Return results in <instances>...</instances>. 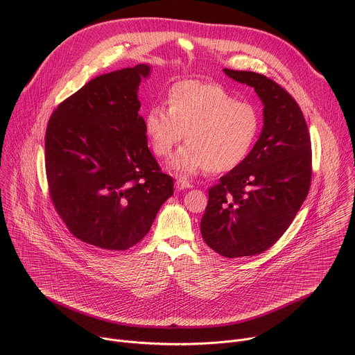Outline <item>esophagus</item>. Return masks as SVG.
<instances>
[{
	"label": "esophagus",
	"instance_id": "obj_1",
	"mask_svg": "<svg viewBox=\"0 0 355 355\" xmlns=\"http://www.w3.org/2000/svg\"><path fill=\"white\" fill-rule=\"evenodd\" d=\"M175 187L181 191V189H185V188H191L192 185H191V182H189L187 178L180 177V178H177V181H175Z\"/></svg>",
	"mask_w": 355,
	"mask_h": 355
}]
</instances>
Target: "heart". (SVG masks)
Segmentation results:
<instances>
[{"label":"heart","instance_id":"b5f03b06","mask_svg":"<svg viewBox=\"0 0 355 355\" xmlns=\"http://www.w3.org/2000/svg\"><path fill=\"white\" fill-rule=\"evenodd\" d=\"M167 105H151L144 130L159 157L167 159L184 139L188 141L171 162L174 170L195 174L226 173L240 166L254 146L260 129L259 110L239 101L222 84L182 80L167 91Z\"/></svg>","mask_w":355,"mask_h":355}]
</instances>
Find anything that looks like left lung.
I'll use <instances>...</instances> for the list:
<instances>
[{
    "instance_id": "8db88e82",
    "label": "left lung",
    "mask_w": 355,
    "mask_h": 355,
    "mask_svg": "<svg viewBox=\"0 0 355 355\" xmlns=\"http://www.w3.org/2000/svg\"><path fill=\"white\" fill-rule=\"evenodd\" d=\"M223 71L254 88L264 104L260 139L240 166L209 188L200 220L205 243L236 259L268 250L291 226L311 189L312 144L306 121L285 88L254 71Z\"/></svg>"
}]
</instances>
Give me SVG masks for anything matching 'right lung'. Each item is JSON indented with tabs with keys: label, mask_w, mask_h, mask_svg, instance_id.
<instances>
[{
	"label": "right lung",
	"mask_w": 355,
	"mask_h": 355,
	"mask_svg": "<svg viewBox=\"0 0 355 355\" xmlns=\"http://www.w3.org/2000/svg\"><path fill=\"white\" fill-rule=\"evenodd\" d=\"M137 64L95 77L66 98L46 128L44 166L58 215L78 240L125 251L150 230L174 193L147 147Z\"/></svg>",
	"instance_id": "add662e5"
}]
</instances>
